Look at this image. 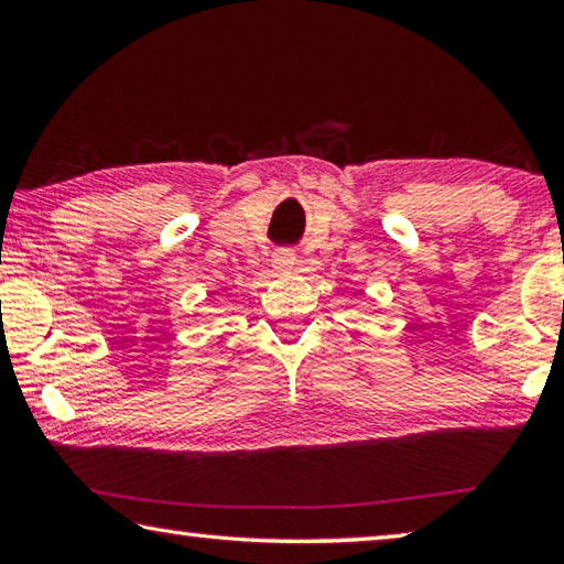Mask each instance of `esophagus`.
Instances as JSON below:
<instances>
[{"mask_svg": "<svg viewBox=\"0 0 564 564\" xmlns=\"http://www.w3.org/2000/svg\"><path fill=\"white\" fill-rule=\"evenodd\" d=\"M273 269L281 271V273H291L299 269V253L293 251V248H279V251L273 253Z\"/></svg>", "mask_w": 564, "mask_h": 564, "instance_id": "esophagus-1", "label": "esophagus"}]
</instances>
